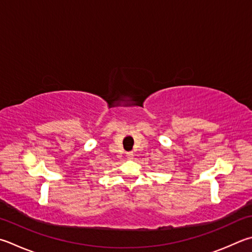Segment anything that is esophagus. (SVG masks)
Wrapping results in <instances>:
<instances>
[{"label":"esophagus","mask_w":252,"mask_h":252,"mask_svg":"<svg viewBox=\"0 0 252 252\" xmlns=\"http://www.w3.org/2000/svg\"><path fill=\"white\" fill-rule=\"evenodd\" d=\"M126 158H133V153H132V152H127V153H126Z\"/></svg>","instance_id":"esophagus-1"}]
</instances>
